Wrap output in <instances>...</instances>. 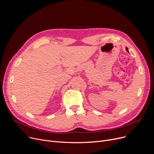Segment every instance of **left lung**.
<instances>
[{
    "mask_svg": "<svg viewBox=\"0 0 154 154\" xmlns=\"http://www.w3.org/2000/svg\"><path fill=\"white\" fill-rule=\"evenodd\" d=\"M126 51H127V52H128V48H127V47H126Z\"/></svg>",
    "mask_w": 154,
    "mask_h": 154,
    "instance_id": "1",
    "label": "left lung"
}]
</instances>
